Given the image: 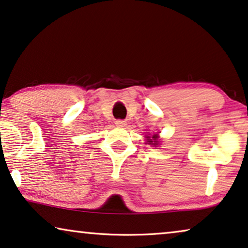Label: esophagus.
Returning <instances> with one entry per match:
<instances>
[{
    "label": "esophagus",
    "mask_w": 248,
    "mask_h": 248,
    "mask_svg": "<svg viewBox=\"0 0 248 248\" xmlns=\"http://www.w3.org/2000/svg\"><path fill=\"white\" fill-rule=\"evenodd\" d=\"M115 124H116V126H120V127H124V126H126V122H125V121H122V120H118V121H116V122H115Z\"/></svg>",
    "instance_id": "esophagus-1"
}]
</instances>
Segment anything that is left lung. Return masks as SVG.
I'll return each instance as SVG.
<instances>
[{
    "mask_svg": "<svg viewBox=\"0 0 248 248\" xmlns=\"http://www.w3.org/2000/svg\"><path fill=\"white\" fill-rule=\"evenodd\" d=\"M146 144L156 146L159 144V135L157 134H153V135H146Z\"/></svg>",
    "mask_w": 248,
    "mask_h": 248,
    "instance_id": "8db88e82",
    "label": "left lung"
}]
</instances>
